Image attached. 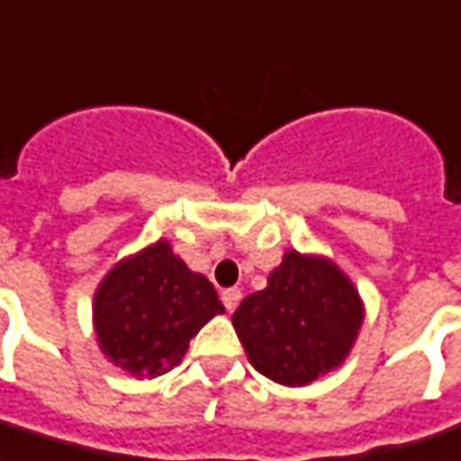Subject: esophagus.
I'll return each instance as SVG.
<instances>
[{"label": "esophagus", "instance_id": "1", "mask_svg": "<svg viewBox=\"0 0 461 461\" xmlns=\"http://www.w3.org/2000/svg\"><path fill=\"white\" fill-rule=\"evenodd\" d=\"M221 302H224V307L230 309V312H234V309H237V304L241 302V292L237 289V286L224 289V292H221Z\"/></svg>", "mask_w": 461, "mask_h": 461}]
</instances>
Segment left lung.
<instances>
[{"mask_svg":"<svg viewBox=\"0 0 461 461\" xmlns=\"http://www.w3.org/2000/svg\"><path fill=\"white\" fill-rule=\"evenodd\" d=\"M362 321L365 302L352 279L330 257L297 249L231 314L254 369L286 387H307L342 365Z\"/></svg>","mask_w":461,"mask_h":461,"instance_id":"left-lung-1","label":"left lung"}]
</instances>
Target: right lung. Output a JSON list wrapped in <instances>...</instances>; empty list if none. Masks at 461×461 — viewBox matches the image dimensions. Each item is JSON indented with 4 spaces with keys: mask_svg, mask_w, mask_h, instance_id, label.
<instances>
[{
    "mask_svg": "<svg viewBox=\"0 0 461 461\" xmlns=\"http://www.w3.org/2000/svg\"><path fill=\"white\" fill-rule=\"evenodd\" d=\"M221 312L214 285L159 240L104 275L92 321L96 344L112 365L137 379H154L175 369L189 339Z\"/></svg>",
    "mask_w": 461,
    "mask_h": 461,
    "instance_id": "add662e5",
    "label": "right lung"
}]
</instances>
